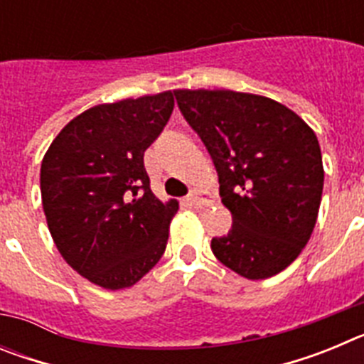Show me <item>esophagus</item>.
I'll use <instances>...</instances> for the list:
<instances>
[{
    "instance_id": "obj_1",
    "label": "esophagus",
    "mask_w": 364,
    "mask_h": 364,
    "mask_svg": "<svg viewBox=\"0 0 364 364\" xmlns=\"http://www.w3.org/2000/svg\"><path fill=\"white\" fill-rule=\"evenodd\" d=\"M188 202L195 208H205L213 202L211 195L208 191H193L188 195Z\"/></svg>"
}]
</instances>
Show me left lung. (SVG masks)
Segmentation results:
<instances>
[{"mask_svg": "<svg viewBox=\"0 0 364 364\" xmlns=\"http://www.w3.org/2000/svg\"><path fill=\"white\" fill-rule=\"evenodd\" d=\"M202 138L233 224L211 240L222 264L250 281L281 273L301 255L319 215L324 169L319 140L275 100L228 89H176Z\"/></svg>", "mask_w": 364, "mask_h": 364, "instance_id": "1", "label": "left lung"}]
</instances>
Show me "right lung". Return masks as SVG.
<instances>
[{
    "label": "right lung",
    "instance_id": "1",
    "mask_svg": "<svg viewBox=\"0 0 364 364\" xmlns=\"http://www.w3.org/2000/svg\"><path fill=\"white\" fill-rule=\"evenodd\" d=\"M175 107L171 91L87 109L41 160L45 218L58 252L105 290L136 284L166 252L178 202L149 188L144 151Z\"/></svg>",
    "mask_w": 364,
    "mask_h": 364
}]
</instances>
